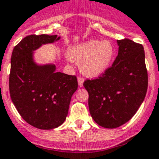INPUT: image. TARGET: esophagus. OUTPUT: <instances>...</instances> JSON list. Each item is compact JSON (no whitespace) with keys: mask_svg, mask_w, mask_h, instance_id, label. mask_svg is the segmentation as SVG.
<instances>
[{"mask_svg":"<svg viewBox=\"0 0 159 159\" xmlns=\"http://www.w3.org/2000/svg\"><path fill=\"white\" fill-rule=\"evenodd\" d=\"M78 85H79L80 87H82L84 83V78H81V77H78Z\"/></svg>","mask_w":159,"mask_h":159,"instance_id":"esophagus-1","label":"esophagus"}]
</instances>
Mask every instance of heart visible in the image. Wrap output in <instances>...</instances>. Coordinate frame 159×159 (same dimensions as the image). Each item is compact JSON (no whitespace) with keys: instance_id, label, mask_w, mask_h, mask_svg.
Segmentation results:
<instances>
[{"instance_id":"b5f03b06","label":"heart","mask_w":159,"mask_h":159,"mask_svg":"<svg viewBox=\"0 0 159 159\" xmlns=\"http://www.w3.org/2000/svg\"><path fill=\"white\" fill-rule=\"evenodd\" d=\"M114 54L115 49L109 41L89 40L74 47L69 57L73 61L81 62L80 69L85 76L95 78L109 68Z\"/></svg>"}]
</instances>
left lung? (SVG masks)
<instances>
[{"label": "left lung", "instance_id": "8db88e82", "mask_svg": "<svg viewBox=\"0 0 159 159\" xmlns=\"http://www.w3.org/2000/svg\"><path fill=\"white\" fill-rule=\"evenodd\" d=\"M118 54L102 75L85 80L89 110L94 121L104 128H117L136 114L144 101L148 74L143 45L125 38L117 41Z\"/></svg>", "mask_w": 159, "mask_h": 159}]
</instances>
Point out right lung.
<instances>
[{"label": "right lung", "mask_w": 159, "mask_h": 159, "mask_svg": "<svg viewBox=\"0 0 159 159\" xmlns=\"http://www.w3.org/2000/svg\"><path fill=\"white\" fill-rule=\"evenodd\" d=\"M59 39L57 35H29L14 47L11 57V99L22 118L38 129H52L61 125L78 89L76 76L56 72L53 64L34 62V50Z\"/></svg>", "instance_id": "1"}]
</instances>
